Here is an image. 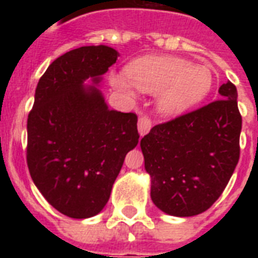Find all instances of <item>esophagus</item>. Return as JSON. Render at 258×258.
<instances>
[{"label":"esophagus","instance_id":"1","mask_svg":"<svg viewBox=\"0 0 258 258\" xmlns=\"http://www.w3.org/2000/svg\"><path fill=\"white\" fill-rule=\"evenodd\" d=\"M151 125H153V121L149 116H141L139 120H138V131L141 134V137L146 135L151 130Z\"/></svg>","mask_w":258,"mask_h":258}]
</instances>
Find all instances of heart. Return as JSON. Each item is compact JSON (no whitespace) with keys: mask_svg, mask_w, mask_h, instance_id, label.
Instances as JSON below:
<instances>
[{"mask_svg":"<svg viewBox=\"0 0 258 258\" xmlns=\"http://www.w3.org/2000/svg\"><path fill=\"white\" fill-rule=\"evenodd\" d=\"M115 88L133 93L135 87L158 93L157 105L163 115H176L206 97L213 86L212 70L175 56H145L127 66L125 75L112 74Z\"/></svg>","mask_w":258,"mask_h":258,"instance_id":"heart-1","label":"heart"}]
</instances>
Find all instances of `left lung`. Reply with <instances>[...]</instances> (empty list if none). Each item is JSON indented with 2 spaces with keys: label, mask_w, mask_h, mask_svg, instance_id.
<instances>
[{
  "label": "left lung",
  "mask_w": 258,
  "mask_h": 258,
  "mask_svg": "<svg viewBox=\"0 0 258 258\" xmlns=\"http://www.w3.org/2000/svg\"><path fill=\"white\" fill-rule=\"evenodd\" d=\"M220 100L154 125L142 138L151 200L175 217L206 212L226 187L240 159L242 117L237 88L226 82Z\"/></svg>",
  "instance_id": "obj_1"
}]
</instances>
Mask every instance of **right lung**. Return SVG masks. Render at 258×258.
<instances>
[{
  "mask_svg": "<svg viewBox=\"0 0 258 258\" xmlns=\"http://www.w3.org/2000/svg\"><path fill=\"white\" fill-rule=\"evenodd\" d=\"M119 56L82 46L54 60L38 80L28 116L26 162L44 198L71 218H89L108 202L124 158L139 142L138 116L109 109L96 87Z\"/></svg>",
  "mask_w": 258,
  "mask_h": 258,
  "instance_id": "1",
  "label": "right lung"
}]
</instances>
